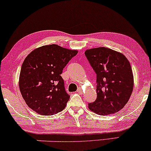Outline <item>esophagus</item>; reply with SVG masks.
Segmentation results:
<instances>
[{"instance_id":"obj_1","label":"esophagus","mask_w":151,"mask_h":151,"mask_svg":"<svg viewBox=\"0 0 151 151\" xmlns=\"http://www.w3.org/2000/svg\"><path fill=\"white\" fill-rule=\"evenodd\" d=\"M77 92L79 93H80V94H81V93H82L83 91H82V89H81V88H80V87L78 88V89H77Z\"/></svg>"}]
</instances>
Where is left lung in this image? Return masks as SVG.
<instances>
[{
    "mask_svg": "<svg viewBox=\"0 0 151 151\" xmlns=\"http://www.w3.org/2000/svg\"><path fill=\"white\" fill-rule=\"evenodd\" d=\"M85 55L96 74L97 98L88 107L101 116L116 113L129 100L133 89V74L128 59L107 47L86 50Z\"/></svg>",
    "mask_w": 151,
    "mask_h": 151,
    "instance_id": "obj_1",
    "label": "left lung"
}]
</instances>
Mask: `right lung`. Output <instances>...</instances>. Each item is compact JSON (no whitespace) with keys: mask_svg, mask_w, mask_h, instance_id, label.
I'll list each match as a JSON object with an SVG mask.
<instances>
[{"mask_svg":"<svg viewBox=\"0 0 151 151\" xmlns=\"http://www.w3.org/2000/svg\"><path fill=\"white\" fill-rule=\"evenodd\" d=\"M77 52L53 44L36 48L24 60L19 88L26 104L36 113L50 116L65 108L70 95L60 74Z\"/></svg>","mask_w":151,"mask_h":151,"instance_id":"1","label":"right lung"}]
</instances>
